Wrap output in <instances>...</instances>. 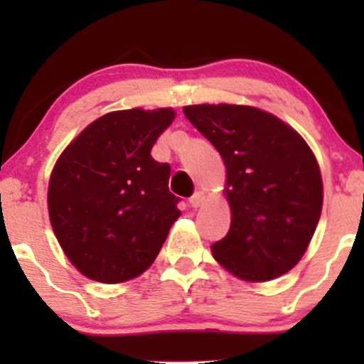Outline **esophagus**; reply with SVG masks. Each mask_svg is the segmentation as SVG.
<instances>
[{"label": "esophagus", "instance_id": "34e87169", "mask_svg": "<svg viewBox=\"0 0 364 364\" xmlns=\"http://www.w3.org/2000/svg\"><path fill=\"white\" fill-rule=\"evenodd\" d=\"M205 203V196L203 192H196L192 197H190V205L192 208H200Z\"/></svg>", "mask_w": 364, "mask_h": 364}]
</instances>
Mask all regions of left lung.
Returning a JSON list of instances; mask_svg holds the SVG:
<instances>
[{
  "label": "left lung",
  "instance_id": "1",
  "mask_svg": "<svg viewBox=\"0 0 364 364\" xmlns=\"http://www.w3.org/2000/svg\"><path fill=\"white\" fill-rule=\"evenodd\" d=\"M183 112L225 164L230 229L211 245L216 262L253 284L291 271L314 237L324 200L310 146L291 124L252 105L199 104Z\"/></svg>",
  "mask_w": 364,
  "mask_h": 364
}]
</instances>
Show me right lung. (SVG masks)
Wrapping results in <instances>:
<instances>
[{
    "mask_svg": "<svg viewBox=\"0 0 364 364\" xmlns=\"http://www.w3.org/2000/svg\"><path fill=\"white\" fill-rule=\"evenodd\" d=\"M171 107L127 109L87 124L54 164L50 225L80 274L123 284L144 273L181 211L168 192V164L151 148L171 127Z\"/></svg>",
    "mask_w": 364,
    "mask_h": 364,
    "instance_id": "1",
    "label": "right lung"
}]
</instances>
